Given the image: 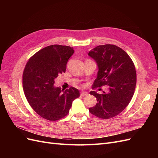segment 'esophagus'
<instances>
[{
	"instance_id": "esophagus-1",
	"label": "esophagus",
	"mask_w": 158,
	"mask_h": 158,
	"mask_svg": "<svg viewBox=\"0 0 158 158\" xmlns=\"http://www.w3.org/2000/svg\"><path fill=\"white\" fill-rule=\"evenodd\" d=\"M88 95V93L86 92H81V93H80V95L82 97L86 96V95Z\"/></svg>"
}]
</instances>
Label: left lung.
Returning <instances> with one entry per match:
<instances>
[{
  "instance_id": "8db88e82",
  "label": "left lung",
  "mask_w": 158,
  "mask_h": 158,
  "mask_svg": "<svg viewBox=\"0 0 158 158\" xmlns=\"http://www.w3.org/2000/svg\"><path fill=\"white\" fill-rule=\"evenodd\" d=\"M88 55L99 69L93 89L108 85L109 89L102 94L90 92L97 98V103L89 111L100 118H111L121 113L133 97L136 84L135 64L125 51L114 45L97 46Z\"/></svg>"
}]
</instances>
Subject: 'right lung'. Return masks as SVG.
Listing matches in <instances>:
<instances>
[{
    "mask_svg": "<svg viewBox=\"0 0 158 158\" xmlns=\"http://www.w3.org/2000/svg\"><path fill=\"white\" fill-rule=\"evenodd\" d=\"M74 52L69 46H47L31 56L23 70L25 96L35 113L47 120L58 121L66 117L72 103L80 97L79 91L74 87L62 92L60 88L54 86L55 79L65 73Z\"/></svg>",
    "mask_w": 158,
    "mask_h": 158,
    "instance_id": "add662e5",
    "label": "right lung"
}]
</instances>
